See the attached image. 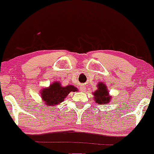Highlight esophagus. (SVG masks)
Instances as JSON below:
<instances>
[{
	"label": "esophagus",
	"instance_id": "1",
	"mask_svg": "<svg viewBox=\"0 0 154 154\" xmlns=\"http://www.w3.org/2000/svg\"><path fill=\"white\" fill-rule=\"evenodd\" d=\"M81 90L83 91H84V90H85V87H84H84H82V89H81Z\"/></svg>",
	"mask_w": 154,
	"mask_h": 154
}]
</instances>
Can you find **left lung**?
Returning <instances> with one entry per match:
<instances>
[{
	"instance_id": "8db88e82",
	"label": "left lung",
	"mask_w": 154,
	"mask_h": 154,
	"mask_svg": "<svg viewBox=\"0 0 154 154\" xmlns=\"http://www.w3.org/2000/svg\"><path fill=\"white\" fill-rule=\"evenodd\" d=\"M93 94L94 96V100L99 104H107L110 100V97L108 95V91L107 90V86L103 83L98 84L97 90L94 91Z\"/></svg>"
}]
</instances>
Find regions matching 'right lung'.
Returning <instances> with one entry per match:
<instances>
[{
    "mask_svg": "<svg viewBox=\"0 0 154 154\" xmlns=\"http://www.w3.org/2000/svg\"><path fill=\"white\" fill-rule=\"evenodd\" d=\"M70 91H77V88L71 85L63 87L59 82H54L49 88L43 89L41 97L46 105H54L62 103Z\"/></svg>",
    "mask_w": 154,
    "mask_h": 154,
    "instance_id": "add662e5",
    "label": "right lung"
}]
</instances>
